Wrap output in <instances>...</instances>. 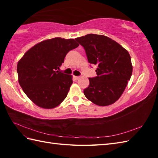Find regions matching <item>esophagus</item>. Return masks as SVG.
Here are the masks:
<instances>
[{
    "instance_id": "34e87169",
    "label": "esophagus",
    "mask_w": 158,
    "mask_h": 158,
    "mask_svg": "<svg viewBox=\"0 0 158 158\" xmlns=\"http://www.w3.org/2000/svg\"><path fill=\"white\" fill-rule=\"evenodd\" d=\"M80 77H77V76H74V79H75V80H78L79 79Z\"/></svg>"
}]
</instances>
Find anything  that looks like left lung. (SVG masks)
<instances>
[{
    "label": "left lung",
    "instance_id": "obj_1",
    "mask_svg": "<svg viewBox=\"0 0 158 158\" xmlns=\"http://www.w3.org/2000/svg\"><path fill=\"white\" fill-rule=\"evenodd\" d=\"M84 48L89 63L97 66V76L89 78L83 93L98 106L112 105L125 90L132 73L128 52L108 36L88 34L75 39Z\"/></svg>",
    "mask_w": 158,
    "mask_h": 158
}]
</instances>
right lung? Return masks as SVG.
<instances>
[{"mask_svg": "<svg viewBox=\"0 0 158 158\" xmlns=\"http://www.w3.org/2000/svg\"><path fill=\"white\" fill-rule=\"evenodd\" d=\"M78 46L73 39L53 38L33 46L19 60L17 66L19 83L35 105L53 109L66 98L73 83L72 75L57 69L67 53Z\"/></svg>", "mask_w": 158, "mask_h": 158, "instance_id": "obj_1", "label": "right lung"}]
</instances>
